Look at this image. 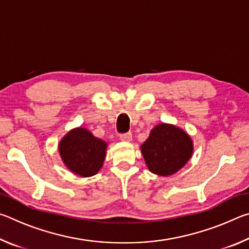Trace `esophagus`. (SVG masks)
Listing matches in <instances>:
<instances>
[{"label":"esophagus","mask_w":249,"mask_h":249,"mask_svg":"<svg viewBox=\"0 0 249 249\" xmlns=\"http://www.w3.org/2000/svg\"><path fill=\"white\" fill-rule=\"evenodd\" d=\"M132 133H125V134H121L120 135V140L123 142H130L132 141Z\"/></svg>","instance_id":"esophagus-1"}]
</instances>
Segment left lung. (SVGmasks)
Here are the masks:
<instances>
[{
	"label": "left lung",
	"mask_w": 249,
	"mask_h": 249,
	"mask_svg": "<svg viewBox=\"0 0 249 249\" xmlns=\"http://www.w3.org/2000/svg\"><path fill=\"white\" fill-rule=\"evenodd\" d=\"M148 169L158 176H171L189 161L193 142L183 129L161 123L151 129L149 137L141 146Z\"/></svg>",
	"instance_id": "left-lung-1"
}]
</instances>
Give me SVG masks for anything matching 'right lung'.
Instances as JSON below:
<instances>
[{
  "label": "right lung",
  "instance_id": "add662e5",
  "mask_svg": "<svg viewBox=\"0 0 249 249\" xmlns=\"http://www.w3.org/2000/svg\"><path fill=\"white\" fill-rule=\"evenodd\" d=\"M107 144L87 128H74L59 142V153L66 167L73 174L91 177L103 166Z\"/></svg>",
  "mask_w": 249,
  "mask_h": 249
}]
</instances>
